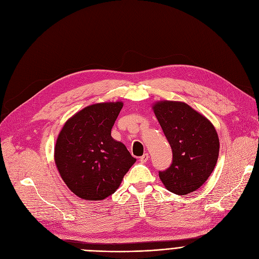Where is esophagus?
<instances>
[{
    "label": "esophagus",
    "instance_id": "34e87169",
    "mask_svg": "<svg viewBox=\"0 0 259 259\" xmlns=\"http://www.w3.org/2000/svg\"><path fill=\"white\" fill-rule=\"evenodd\" d=\"M149 158H150L149 154H143V155L139 158V160H140L141 163H145V162L147 161V160H149Z\"/></svg>",
    "mask_w": 259,
    "mask_h": 259
}]
</instances>
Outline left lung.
Instances as JSON below:
<instances>
[{
	"label": "left lung",
	"mask_w": 259,
	"mask_h": 259,
	"mask_svg": "<svg viewBox=\"0 0 259 259\" xmlns=\"http://www.w3.org/2000/svg\"><path fill=\"white\" fill-rule=\"evenodd\" d=\"M153 108L173 153L170 165L159 171L160 179L177 195L198 190L212 174L218 159L215 127L186 103L161 101Z\"/></svg>",
	"instance_id": "left-lung-1"
}]
</instances>
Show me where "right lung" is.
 Listing matches in <instances>:
<instances>
[{"mask_svg": "<svg viewBox=\"0 0 259 259\" xmlns=\"http://www.w3.org/2000/svg\"><path fill=\"white\" fill-rule=\"evenodd\" d=\"M122 102L97 103L72 116L60 132L55 161L68 189L85 200H102L116 192L136 162L110 132Z\"/></svg>", "mask_w": 259, "mask_h": 259, "instance_id": "add662e5", "label": "right lung"}]
</instances>
